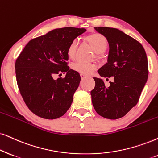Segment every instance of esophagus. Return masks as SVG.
Wrapping results in <instances>:
<instances>
[{"label":"esophagus","instance_id":"34e87169","mask_svg":"<svg viewBox=\"0 0 158 158\" xmlns=\"http://www.w3.org/2000/svg\"><path fill=\"white\" fill-rule=\"evenodd\" d=\"M80 76H81V79H84V78L87 77V76H86L85 74H84V73H80Z\"/></svg>","mask_w":158,"mask_h":158}]
</instances>
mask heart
<instances>
[{
    "label": "heart",
    "instance_id": "heart-1",
    "mask_svg": "<svg viewBox=\"0 0 158 158\" xmlns=\"http://www.w3.org/2000/svg\"><path fill=\"white\" fill-rule=\"evenodd\" d=\"M87 41L94 50L97 53H102L104 52L108 47V41L104 35L98 33H92L86 37ZM77 41L76 40L71 41L67 48V56L69 59L73 60L76 57L77 52ZM73 70L84 74H89L96 68V65L93 63H85V62L78 61L71 65Z\"/></svg>",
    "mask_w": 158,
    "mask_h": 158
}]
</instances>
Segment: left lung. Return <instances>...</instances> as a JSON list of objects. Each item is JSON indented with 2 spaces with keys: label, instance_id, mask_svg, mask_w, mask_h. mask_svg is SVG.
<instances>
[{
  "label": "left lung",
  "instance_id": "obj_1",
  "mask_svg": "<svg viewBox=\"0 0 158 158\" xmlns=\"http://www.w3.org/2000/svg\"><path fill=\"white\" fill-rule=\"evenodd\" d=\"M106 38L109 45L107 63L98 72L110 78L106 87L103 79L94 77L95 86L91 91L95 110L101 117L117 119L125 116L137 104L148 79V61L143 46L117 28L95 27Z\"/></svg>",
  "mask_w": 158,
  "mask_h": 158
}]
</instances>
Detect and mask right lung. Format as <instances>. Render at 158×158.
Here are the masks:
<instances>
[{
    "mask_svg": "<svg viewBox=\"0 0 158 158\" xmlns=\"http://www.w3.org/2000/svg\"><path fill=\"white\" fill-rule=\"evenodd\" d=\"M85 28L66 27L31 40L15 63L19 92L28 109L44 119L64 115L72 103L81 81L77 71L69 69L67 48ZM60 73L64 78L53 79Z\"/></svg>",
    "mask_w": 158,
    "mask_h": 158,
    "instance_id": "obj_1",
    "label": "right lung"
}]
</instances>
